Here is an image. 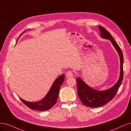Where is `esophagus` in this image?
<instances>
[{"label":"esophagus","mask_w":131,"mask_h":131,"mask_svg":"<svg viewBox=\"0 0 131 131\" xmlns=\"http://www.w3.org/2000/svg\"><path fill=\"white\" fill-rule=\"evenodd\" d=\"M66 76L67 78H70V77H72L73 76V73L72 71H68L66 73Z\"/></svg>","instance_id":"1"}]
</instances>
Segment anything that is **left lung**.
Here are the masks:
<instances>
[{
  "label": "left lung",
  "instance_id": "8db88e82",
  "mask_svg": "<svg viewBox=\"0 0 131 131\" xmlns=\"http://www.w3.org/2000/svg\"><path fill=\"white\" fill-rule=\"evenodd\" d=\"M98 27L101 36L104 38L110 40L119 53L120 58V74L117 83L112 88L103 91H97L92 89L80 78H77V92L81 101L84 105L92 108L100 107L113 99L122 84L124 76V57L122 50L107 30L101 26H99Z\"/></svg>",
  "mask_w": 131,
  "mask_h": 131
}]
</instances>
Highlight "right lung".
<instances>
[{
  "mask_svg": "<svg viewBox=\"0 0 131 131\" xmlns=\"http://www.w3.org/2000/svg\"><path fill=\"white\" fill-rule=\"evenodd\" d=\"M64 78L65 75L62 74L57 78L46 95L38 102H28V101L23 100L20 97L19 98L24 104L30 109L39 111L49 110L57 103L60 86L64 81Z\"/></svg>",
  "mask_w": 131,
  "mask_h": 131,
  "instance_id": "obj_1",
  "label": "right lung"
}]
</instances>
